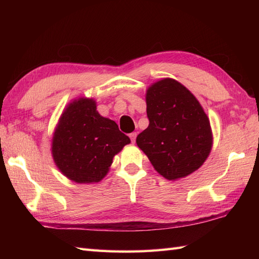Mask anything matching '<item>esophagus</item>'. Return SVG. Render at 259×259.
I'll return each instance as SVG.
<instances>
[{
  "instance_id": "1",
  "label": "esophagus",
  "mask_w": 259,
  "mask_h": 259,
  "mask_svg": "<svg viewBox=\"0 0 259 259\" xmlns=\"http://www.w3.org/2000/svg\"><path fill=\"white\" fill-rule=\"evenodd\" d=\"M129 137H130V139H131V142H133V144H135L136 138H137V133H133V134H130V135H129Z\"/></svg>"
}]
</instances>
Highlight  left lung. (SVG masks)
<instances>
[{"instance_id":"1","label":"left lung","mask_w":259,"mask_h":259,"mask_svg":"<svg viewBox=\"0 0 259 259\" xmlns=\"http://www.w3.org/2000/svg\"><path fill=\"white\" fill-rule=\"evenodd\" d=\"M146 103L149 125L137 146L168 180L195 172L212 148L210 121L199 101L177 80L163 78L148 88Z\"/></svg>"}]
</instances>
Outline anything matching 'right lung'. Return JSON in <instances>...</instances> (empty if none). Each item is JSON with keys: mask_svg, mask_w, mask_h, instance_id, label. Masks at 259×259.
<instances>
[{"mask_svg": "<svg viewBox=\"0 0 259 259\" xmlns=\"http://www.w3.org/2000/svg\"><path fill=\"white\" fill-rule=\"evenodd\" d=\"M130 144L113 120L97 111L93 98L71 101L54 129L51 153L60 171L71 181L93 184L109 172L113 157Z\"/></svg>", "mask_w": 259, "mask_h": 259, "instance_id": "add662e5", "label": "right lung"}]
</instances>
